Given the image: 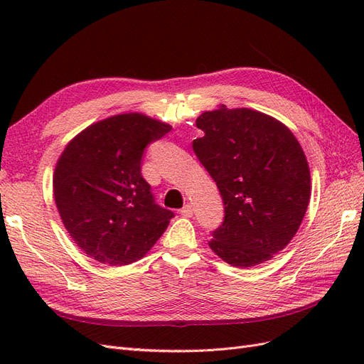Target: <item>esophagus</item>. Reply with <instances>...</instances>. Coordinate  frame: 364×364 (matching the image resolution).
<instances>
[{
  "label": "esophagus",
  "instance_id": "1",
  "mask_svg": "<svg viewBox=\"0 0 364 364\" xmlns=\"http://www.w3.org/2000/svg\"><path fill=\"white\" fill-rule=\"evenodd\" d=\"M193 206L190 205V203H186V205H183V208L181 209V214L183 215V217H193Z\"/></svg>",
  "mask_w": 364,
  "mask_h": 364
}]
</instances>
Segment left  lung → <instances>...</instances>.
<instances>
[{"label":"left lung","mask_w":364,"mask_h":364,"mask_svg":"<svg viewBox=\"0 0 364 364\" xmlns=\"http://www.w3.org/2000/svg\"><path fill=\"white\" fill-rule=\"evenodd\" d=\"M196 124L203 136L193 149L225 203V222L209 247L234 267L272 259L293 240L310 203V167L299 141L279 119L249 107L218 105Z\"/></svg>","instance_id":"8db88e82"}]
</instances>
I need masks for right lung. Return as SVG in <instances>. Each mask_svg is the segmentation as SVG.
<instances>
[{"instance_id": "1", "label": "right lung", "mask_w": 364, "mask_h": 364, "mask_svg": "<svg viewBox=\"0 0 364 364\" xmlns=\"http://www.w3.org/2000/svg\"><path fill=\"white\" fill-rule=\"evenodd\" d=\"M171 126L141 112L97 121L60 153L53 194L62 223L87 257L127 266L146 257L167 229L173 213L153 202L141 176L149 142Z\"/></svg>"}]
</instances>
